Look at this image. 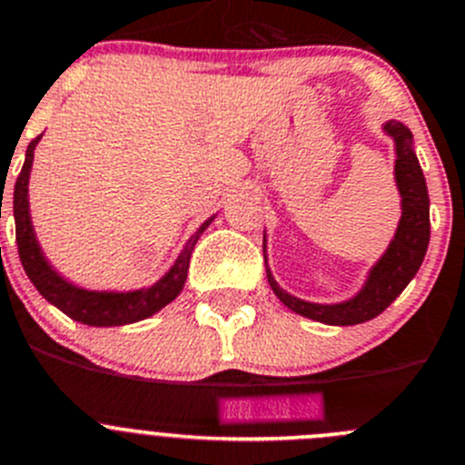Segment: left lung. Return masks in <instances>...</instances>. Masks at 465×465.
I'll list each match as a JSON object with an SVG mask.
<instances>
[{
    "instance_id": "8db88e82",
    "label": "left lung",
    "mask_w": 465,
    "mask_h": 465,
    "mask_svg": "<svg viewBox=\"0 0 465 465\" xmlns=\"http://www.w3.org/2000/svg\"><path fill=\"white\" fill-rule=\"evenodd\" d=\"M385 130H388V134H392L394 144H397L394 176H397L399 193H401V220H399L394 241L390 242L383 259L374 266L362 292L353 301H346L341 305H314V302L289 296L277 286L271 271H266L268 284L275 292V296L296 314L328 325L364 323V321L379 316L409 286V282L422 266V259L429 247L427 181H424L418 158H415L413 133L399 121H390Z\"/></svg>"
}]
</instances>
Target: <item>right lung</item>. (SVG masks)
I'll return each mask as SVG.
<instances>
[{
  "label": "right lung",
  "mask_w": 465,
  "mask_h": 465,
  "mask_svg": "<svg viewBox=\"0 0 465 465\" xmlns=\"http://www.w3.org/2000/svg\"><path fill=\"white\" fill-rule=\"evenodd\" d=\"M38 140H41V134H38L36 140H32V144L27 146V158H25L23 169L17 173L15 188H13V218H15L17 254H20L25 272H27L32 284L38 289V293H41L47 302L59 307L64 314L71 316L73 321H80V323L86 325H105V328L107 325L134 323V321L146 319V316L155 314V312L163 310L164 305H169L173 298L179 296L181 289H183L185 277H188L193 247L194 242H197L199 233L211 224V220H206V223L199 227V232L194 233L193 241L185 245V250L181 252L179 262L173 263L172 271H169L158 284L149 286L144 292L95 293L84 292V289H75V286L64 282L62 277L56 275V272L47 266L45 257L41 254V247H38L36 242V236H34L32 218H29L27 181L34 160V146H36Z\"/></svg>",
  "instance_id": "obj_1"
}]
</instances>
